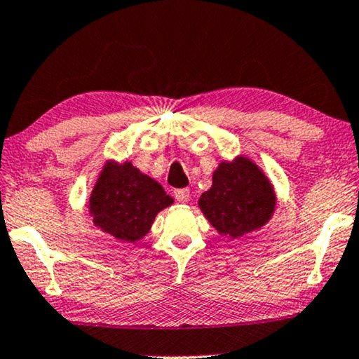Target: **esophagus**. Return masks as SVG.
I'll list each match as a JSON object with an SVG mask.
<instances>
[{
	"instance_id": "obj_1",
	"label": "esophagus",
	"mask_w": 359,
	"mask_h": 359,
	"mask_svg": "<svg viewBox=\"0 0 359 359\" xmlns=\"http://www.w3.org/2000/svg\"><path fill=\"white\" fill-rule=\"evenodd\" d=\"M174 195L179 202H187V200L190 198V189H177Z\"/></svg>"
}]
</instances>
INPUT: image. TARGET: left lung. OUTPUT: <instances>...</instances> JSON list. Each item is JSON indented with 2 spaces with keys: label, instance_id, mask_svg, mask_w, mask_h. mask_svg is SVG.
Returning a JSON list of instances; mask_svg holds the SVG:
<instances>
[{
  "label": "left lung",
  "instance_id": "left-lung-1",
  "mask_svg": "<svg viewBox=\"0 0 359 359\" xmlns=\"http://www.w3.org/2000/svg\"><path fill=\"white\" fill-rule=\"evenodd\" d=\"M208 222L222 235L240 238L261 228L274 212L276 197L269 180L245 157L222 162L212 189L198 200Z\"/></svg>",
  "mask_w": 359,
  "mask_h": 359
}]
</instances>
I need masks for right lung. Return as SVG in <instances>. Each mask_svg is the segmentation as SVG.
<instances>
[{
  "label": "right lung",
  "instance_id": "right-lung-1",
  "mask_svg": "<svg viewBox=\"0 0 359 359\" xmlns=\"http://www.w3.org/2000/svg\"><path fill=\"white\" fill-rule=\"evenodd\" d=\"M172 198L154 179L126 164H108L90 197L93 223L118 240L135 243L149 231Z\"/></svg>",
  "mask_w": 359,
  "mask_h": 359
}]
</instances>
